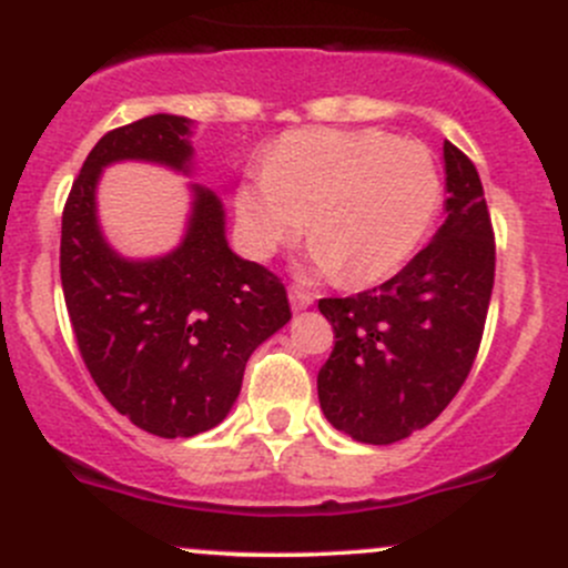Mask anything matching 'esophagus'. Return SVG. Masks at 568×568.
<instances>
[{
	"label": "esophagus",
	"mask_w": 568,
	"mask_h": 568,
	"mask_svg": "<svg viewBox=\"0 0 568 568\" xmlns=\"http://www.w3.org/2000/svg\"><path fill=\"white\" fill-rule=\"evenodd\" d=\"M288 300L291 307L300 313V310H307L310 304H313V294H310L307 288H302V285H288Z\"/></svg>",
	"instance_id": "1"
}]
</instances>
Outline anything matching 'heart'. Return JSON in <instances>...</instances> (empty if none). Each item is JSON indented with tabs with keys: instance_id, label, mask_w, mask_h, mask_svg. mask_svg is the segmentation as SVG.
<instances>
[{
	"instance_id": "heart-1",
	"label": "heart",
	"mask_w": 568,
	"mask_h": 568,
	"mask_svg": "<svg viewBox=\"0 0 568 568\" xmlns=\"http://www.w3.org/2000/svg\"><path fill=\"white\" fill-rule=\"evenodd\" d=\"M438 204L440 174L422 143L310 128L283 135L264 174L239 187L236 220L247 253L268 258L300 239L310 214L315 268L364 285L419 250Z\"/></svg>"
}]
</instances>
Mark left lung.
<instances>
[{"label":"left lung","mask_w":568,"mask_h":568,"mask_svg":"<svg viewBox=\"0 0 568 568\" xmlns=\"http://www.w3.org/2000/svg\"><path fill=\"white\" fill-rule=\"evenodd\" d=\"M446 220L373 291L321 300L334 348L318 373L324 416L362 444L427 427L468 378L495 283V234L476 165L444 143Z\"/></svg>","instance_id":"8db88e82"}]
</instances>
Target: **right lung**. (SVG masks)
Wrapping results in <instances>:
<instances>
[{
	"label": "right lung",
	"mask_w": 568,
	"mask_h": 568,
	"mask_svg": "<svg viewBox=\"0 0 568 568\" xmlns=\"http://www.w3.org/2000/svg\"><path fill=\"white\" fill-rule=\"evenodd\" d=\"M190 128V119L154 113L105 133L62 212L59 274L81 359L113 408L160 438L220 425L250 354L291 321L285 285L231 253L223 201L201 184L169 255L130 261L105 242L94 206L105 165L146 160L187 174Z\"/></svg>",
	"instance_id": "right-lung-1"
}]
</instances>
